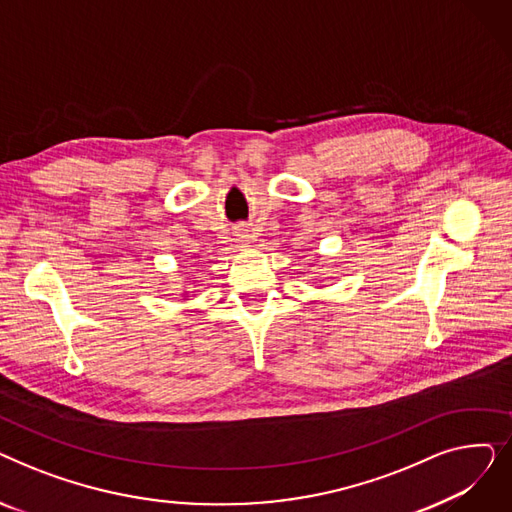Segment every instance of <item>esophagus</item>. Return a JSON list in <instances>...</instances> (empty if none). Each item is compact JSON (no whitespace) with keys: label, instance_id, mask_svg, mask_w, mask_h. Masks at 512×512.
Returning a JSON list of instances; mask_svg holds the SVG:
<instances>
[{"label":"esophagus","instance_id":"esophagus-1","mask_svg":"<svg viewBox=\"0 0 512 512\" xmlns=\"http://www.w3.org/2000/svg\"><path fill=\"white\" fill-rule=\"evenodd\" d=\"M238 247H240V249H247V247H251L249 234H245V232H240V234H238Z\"/></svg>","mask_w":512,"mask_h":512}]
</instances>
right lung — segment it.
Returning a JSON list of instances; mask_svg holds the SVG:
<instances>
[{
	"label": "right lung",
	"instance_id": "obj_1",
	"mask_svg": "<svg viewBox=\"0 0 512 512\" xmlns=\"http://www.w3.org/2000/svg\"><path fill=\"white\" fill-rule=\"evenodd\" d=\"M182 301H191L188 299V292H182Z\"/></svg>",
	"mask_w": 512,
	"mask_h": 512
}]
</instances>
